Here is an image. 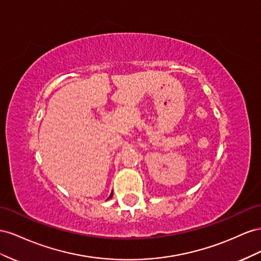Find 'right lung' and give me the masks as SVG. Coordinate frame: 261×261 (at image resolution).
<instances>
[{
	"instance_id": "add662e5",
	"label": "right lung",
	"mask_w": 261,
	"mask_h": 261,
	"mask_svg": "<svg viewBox=\"0 0 261 261\" xmlns=\"http://www.w3.org/2000/svg\"><path fill=\"white\" fill-rule=\"evenodd\" d=\"M111 197H113V192H111V195H110V196H109V198H108V199H110V198H111Z\"/></svg>"
}]
</instances>
